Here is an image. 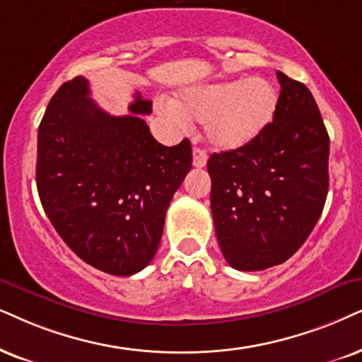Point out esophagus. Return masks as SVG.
<instances>
[{
  "instance_id": "esophagus-1",
  "label": "esophagus",
  "mask_w": 362,
  "mask_h": 362,
  "mask_svg": "<svg viewBox=\"0 0 362 362\" xmlns=\"http://www.w3.org/2000/svg\"><path fill=\"white\" fill-rule=\"evenodd\" d=\"M207 163V153L202 148H194V167L202 168Z\"/></svg>"
}]
</instances>
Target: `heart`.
<instances>
[{
  "instance_id": "b5f03b06",
  "label": "heart",
  "mask_w": 362,
  "mask_h": 362,
  "mask_svg": "<svg viewBox=\"0 0 362 362\" xmlns=\"http://www.w3.org/2000/svg\"><path fill=\"white\" fill-rule=\"evenodd\" d=\"M279 93L271 81L254 78L218 81L182 91L175 103H163V112L187 127L205 123V135L214 147L232 150L250 144L276 115Z\"/></svg>"
}]
</instances>
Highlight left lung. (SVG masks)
I'll return each mask as SVG.
<instances>
[{
	"mask_svg": "<svg viewBox=\"0 0 362 362\" xmlns=\"http://www.w3.org/2000/svg\"><path fill=\"white\" fill-rule=\"evenodd\" d=\"M276 115L259 136L214 153L210 207L223 257L237 271L286 262L326 204L329 135L308 86L277 71Z\"/></svg>",
	"mask_w": 362,
	"mask_h": 362,
	"instance_id": "8db88e82",
	"label": "left lung"
}]
</instances>
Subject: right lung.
<instances>
[{"mask_svg": "<svg viewBox=\"0 0 362 362\" xmlns=\"http://www.w3.org/2000/svg\"><path fill=\"white\" fill-rule=\"evenodd\" d=\"M130 115L113 117L90 98L85 76L59 86L38 128L36 187L49 222L86 264L134 276L162 239L173 194L192 168V147L158 144L135 95Z\"/></svg>", "mask_w": 362, "mask_h": 362, "instance_id": "right-lung-1", "label": "right lung"}]
</instances>
